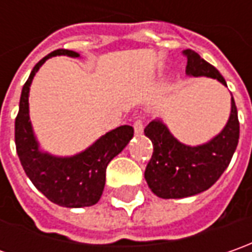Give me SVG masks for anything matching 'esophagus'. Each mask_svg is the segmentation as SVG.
<instances>
[{"mask_svg":"<svg viewBox=\"0 0 252 252\" xmlns=\"http://www.w3.org/2000/svg\"><path fill=\"white\" fill-rule=\"evenodd\" d=\"M133 127H134L136 134H140L141 131H143V121L141 119H136L134 123H133Z\"/></svg>","mask_w":252,"mask_h":252,"instance_id":"1","label":"esophagus"}]
</instances>
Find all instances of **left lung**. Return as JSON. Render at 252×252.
<instances>
[{
	"label": "left lung",
	"instance_id": "obj_1",
	"mask_svg": "<svg viewBox=\"0 0 252 252\" xmlns=\"http://www.w3.org/2000/svg\"><path fill=\"white\" fill-rule=\"evenodd\" d=\"M187 74L209 77L227 87L223 75L205 62L196 52L187 49ZM144 134L153 143V156L144 178L154 195L162 199H181L209 189L227 168L240 137L237 108L231 96V112L224 129L200 146H187L178 141L160 119L151 121Z\"/></svg>",
	"mask_w": 252,
	"mask_h": 252
}]
</instances>
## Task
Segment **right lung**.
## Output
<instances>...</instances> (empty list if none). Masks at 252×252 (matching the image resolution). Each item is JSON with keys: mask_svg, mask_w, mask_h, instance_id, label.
<instances>
[{"mask_svg": "<svg viewBox=\"0 0 252 252\" xmlns=\"http://www.w3.org/2000/svg\"><path fill=\"white\" fill-rule=\"evenodd\" d=\"M54 56L80 57L73 50L59 49L36 64L25 83L15 119V144L26 175L49 200L64 208H85L101 199L106 167L133 137V127L119 126L101 136L87 150L71 157H56L39 149L29 118V90L34 74Z\"/></svg>", "mask_w": 252, "mask_h": 252, "instance_id": "right-lung-1", "label": "right lung"}]
</instances>
